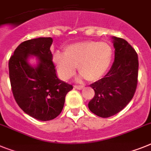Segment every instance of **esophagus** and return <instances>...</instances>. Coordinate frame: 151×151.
Masks as SVG:
<instances>
[{
    "mask_svg": "<svg viewBox=\"0 0 151 151\" xmlns=\"http://www.w3.org/2000/svg\"><path fill=\"white\" fill-rule=\"evenodd\" d=\"M73 87H74V89H77V90H81L83 88V86L81 85H74L73 86Z\"/></svg>",
    "mask_w": 151,
    "mask_h": 151,
    "instance_id": "esophagus-1",
    "label": "esophagus"
}]
</instances>
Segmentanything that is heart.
<instances>
[{"mask_svg": "<svg viewBox=\"0 0 151 151\" xmlns=\"http://www.w3.org/2000/svg\"><path fill=\"white\" fill-rule=\"evenodd\" d=\"M112 57L113 50L109 44L87 40L70 44L64 49V54L55 53L53 61L62 79L71 78L78 66V71L81 73L80 78L94 82L106 74Z\"/></svg>", "mask_w": 151, "mask_h": 151, "instance_id": "1", "label": "heart"}]
</instances>
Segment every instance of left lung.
Wrapping results in <instances>:
<instances>
[{
  "instance_id": "obj_1",
  "label": "left lung",
  "mask_w": 151,
  "mask_h": 151,
  "mask_svg": "<svg viewBox=\"0 0 151 151\" xmlns=\"http://www.w3.org/2000/svg\"><path fill=\"white\" fill-rule=\"evenodd\" d=\"M114 61L111 70L99 81L91 83L94 97L88 104L90 111L101 117H109L128 104L136 91L138 57L124 39L112 37Z\"/></svg>"
}]
</instances>
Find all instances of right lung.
Here are the masks:
<instances>
[{"label":"right lung","mask_w":151,"mask_h":151,"mask_svg":"<svg viewBox=\"0 0 151 151\" xmlns=\"http://www.w3.org/2000/svg\"><path fill=\"white\" fill-rule=\"evenodd\" d=\"M53 39L38 37L21 43L9 60L11 89L18 106L41 121L53 120L61 113L65 97L73 89L58 78L50 51ZM31 56L37 64L29 63Z\"/></svg>","instance_id":"add662e5"}]
</instances>
